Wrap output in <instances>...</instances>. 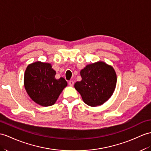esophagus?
I'll return each mask as SVG.
<instances>
[{
  "instance_id": "34e87169",
  "label": "esophagus",
  "mask_w": 151,
  "mask_h": 151,
  "mask_svg": "<svg viewBox=\"0 0 151 151\" xmlns=\"http://www.w3.org/2000/svg\"><path fill=\"white\" fill-rule=\"evenodd\" d=\"M68 84H69L70 86H73V84H74V82H73V81H69Z\"/></svg>"
}]
</instances>
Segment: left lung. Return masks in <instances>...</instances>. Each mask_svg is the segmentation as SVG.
Returning a JSON list of instances; mask_svg holds the SVG:
<instances>
[{"label":"left lung","mask_w":151,"mask_h":151,"mask_svg":"<svg viewBox=\"0 0 151 151\" xmlns=\"http://www.w3.org/2000/svg\"><path fill=\"white\" fill-rule=\"evenodd\" d=\"M80 73L82 80L76 82L74 87L87 105H102L111 97L116 84V75L112 67L99 61L87 65Z\"/></svg>","instance_id":"left-lung-1"}]
</instances>
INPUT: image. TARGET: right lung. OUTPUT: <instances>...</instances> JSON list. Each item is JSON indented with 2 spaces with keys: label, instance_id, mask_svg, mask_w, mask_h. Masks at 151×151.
Listing matches in <instances>:
<instances>
[{
  "label": "right lung",
  "instance_id": "add662e5",
  "mask_svg": "<svg viewBox=\"0 0 151 151\" xmlns=\"http://www.w3.org/2000/svg\"><path fill=\"white\" fill-rule=\"evenodd\" d=\"M56 71L49 63L35 62L29 65L24 74V86L32 100L42 106L53 105L67 86L66 80L55 78Z\"/></svg>",
  "mask_w": 151,
  "mask_h": 151
}]
</instances>
